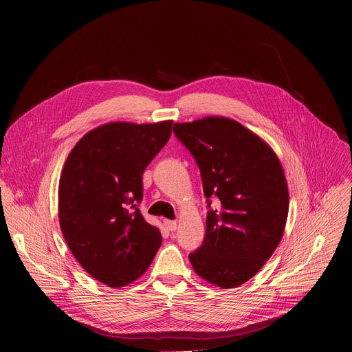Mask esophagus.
<instances>
[{
    "mask_svg": "<svg viewBox=\"0 0 352 352\" xmlns=\"http://www.w3.org/2000/svg\"><path fill=\"white\" fill-rule=\"evenodd\" d=\"M164 226L168 231H175L177 230V221H173V220H164Z\"/></svg>",
    "mask_w": 352,
    "mask_h": 352,
    "instance_id": "esophagus-1",
    "label": "esophagus"
}]
</instances>
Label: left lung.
<instances>
[{"label":"left lung","mask_w":352,"mask_h":352,"mask_svg":"<svg viewBox=\"0 0 352 352\" xmlns=\"http://www.w3.org/2000/svg\"><path fill=\"white\" fill-rule=\"evenodd\" d=\"M193 156L208 208L204 243L189 254L206 281L234 288L252 278L281 241L288 216V188L276 153L239 122L208 117L174 124Z\"/></svg>","instance_id":"8db88e82"}]
</instances>
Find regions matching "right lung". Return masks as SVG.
I'll return each mask as SVG.
<instances>
[{
    "label": "right lung",
    "mask_w": 352,
    "mask_h": 352,
    "mask_svg": "<svg viewBox=\"0 0 352 352\" xmlns=\"http://www.w3.org/2000/svg\"><path fill=\"white\" fill-rule=\"evenodd\" d=\"M173 121L111 122L86 133L60 179L58 216L75 259L97 281L124 287L139 278L162 245L139 210L142 175L171 136Z\"/></svg>",
    "instance_id": "1"
}]
</instances>
